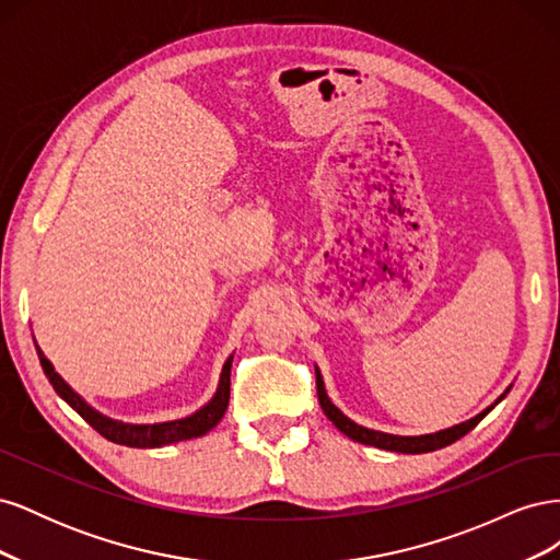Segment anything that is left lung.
Here are the masks:
<instances>
[{"mask_svg":"<svg viewBox=\"0 0 560 560\" xmlns=\"http://www.w3.org/2000/svg\"><path fill=\"white\" fill-rule=\"evenodd\" d=\"M315 376H317V399H319V406L322 411H325V416L334 422V425L341 430L346 436H350L352 442H360V444H366V446H376V448H383V451H397V453H430V451H436V448H444L453 442H457V439L465 436L469 430H474L481 422V418L493 409H486L483 413L474 416L471 420L467 422H460V425L455 428H448V430H442V432H434V434H422V436H397V434H385V432H376V430H366L362 425H358V422H352L350 418H346L341 411L336 409V406L329 401L327 393H325V383H322V376L319 371L315 369ZM502 399V397H500ZM498 399V401H500ZM495 401V404H498Z\"/></svg>","mask_w":560,"mask_h":560,"instance_id":"8db88e82","label":"left lung"}]
</instances>
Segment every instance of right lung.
Returning a JSON list of instances; mask_svg holds the SVG:
<instances>
[{"instance_id": "obj_1", "label": "right lung", "mask_w": 560, "mask_h": 560, "mask_svg": "<svg viewBox=\"0 0 560 560\" xmlns=\"http://www.w3.org/2000/svg\"><path fill=\"white\" fill-rule=\"evenodd\" d=\"M37 354H39V362L44 374L48 378V383L54 385L56 393L72 406V409L89 422L93 430H97L105 439L114 444H121V446H130V448H159L165 444H175V442H184V439H194L210 432L219 420L224 418L226 413V406H229V395H231V362H233V354L226 360L224 369H222V378H219V387H217V395L212 397L210 404L202 406L200 411H196L189 418H182V420H173V422H156V425H128V422H118L112 420L103 413H97L95 409L83 401L74 389L67 385L56 371L54 364H50L44 352L37 346Z\"/></svg>"}]
</instances>
